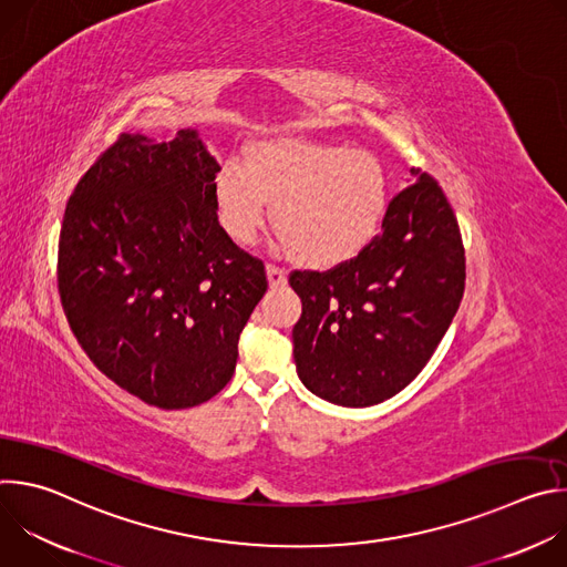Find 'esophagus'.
Here are the masks:
<instances>
[{"mask_svg": "<svg viewBox=\"0 0 567 567\" xmlns=\"http://www.w3.org/2000/svg\"><path fill=\"white\" fill-rule=\"evenodd\" d=\"M267 278H269V285L271 287H282L287 282V271L274 262L267 265Z\"/></svg>", "mask_w": 567, "mask_h": 567, "instance_id": "1", "label": "esophagus"}]
</instances>
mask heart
Segmentation results:
<instances>
[{
    "label": "heart",
    "instance_id": "heart-1",
    "mask_svg": "<svg viewBox=\"0 0 567 567\" xmlns=\"http://www.w3.org/2000/svg\"><path fill=\"white\" fill-rule=\"evenodd\" d=\"M213 190L219 224L239 245L258 237L274 204L276 233L307 267H337L359 256L377 237L390 202L372 154L300 138L249 145L245 166H221Z\"/></svg>",
    "mask_w": 567,
    "mask_h": 567
}]
</instances>
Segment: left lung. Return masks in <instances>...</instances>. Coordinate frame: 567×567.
<instances>
[{"mask_svg": "<svg viewBox=\"0 0 567 567\" xmlns=\"http://www.w3.org/2000/svg\"><path fill=\"white\" fill-rule=\"evenodd\" d=\"M464 269L455 213L437 182L420 173L388 204L379 235L357 258L289 276L302 300L291 339L305 388L352 409L406 388L451 326Z\"/></svg>", "mask_w": 567, "mask_h": 567, "instance_id": "obj_1", "label": "left lung"}]
</instances>
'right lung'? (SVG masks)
<instances>
[{
	"mask_svg": "<svg viewBox=\"0 0 567 567\" xmlns=\"http://www.w3.org/2000/svg\"><path fill=\"white\" fill-rule=\"evenodd\" d=\"M217 173L197 130L168 143L121 134L62 217L58 291L73 337L105 377L164 411L230 381L267 291L262 260L219 226Z\"/></svg>",
	"mask_w": 567,
	"mask_h": 567,
	"instance_id": "1",
	"label": "right lung"
}]
</instances>
